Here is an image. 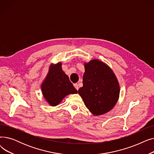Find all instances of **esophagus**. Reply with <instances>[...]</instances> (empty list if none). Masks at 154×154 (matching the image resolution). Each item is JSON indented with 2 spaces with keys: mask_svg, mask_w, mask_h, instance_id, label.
Returning <instances> with one entry per match:
<instances>
[{
  "mask_svg": "<svg viewBox=\"0 0 154 154\" xmlns=\"http://www.w3.org/2000/svg\"><path fill=\"white\" fill-rule=\"evenodd\" d=\"M74 86L75 87V88H76V89L78 91V89H79V86H78V84H74Z\"/></svg>",
  "mask_w": 154,
  "mask_h": 154,
  "instance_id": "obj_1",
  "label": "esophagus"
}]
</instances>
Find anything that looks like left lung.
Masks as SVG:
<instances>
[{"label":"left lung","mask_w":154,"mask_h":154,"mask_svg":"<svg viewBox=\"0 0 154 154\" xmlns=\"http://www.w3.org/2000/svg\"><path fill=\"white\" fill-rule=\"evenodd\" d=\"M78 92L87 108L94 115L106 114L117 103L120 88L114 72L98 60L85 64L83 87Z\"/></svg>","instance_id":"left-lung-1"}]
</instances>
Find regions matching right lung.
Here are the masks:
<instances>
[{"instance_id":"add662e5","label":"right lung","mask_w":154,"mask_h":154,"mask_svg":"<svg viewBox=\"0 0 154 154\" xmlns=\"http://www.w3.org/2000/svg\"><path fill=\"white\" fill-rule=\"evenodd\" d=\"M61 66L58 63L51 68L41 87L44 98L52 106L58 105L67 95L77 93Z\"/></svg>"}]
</instances>
